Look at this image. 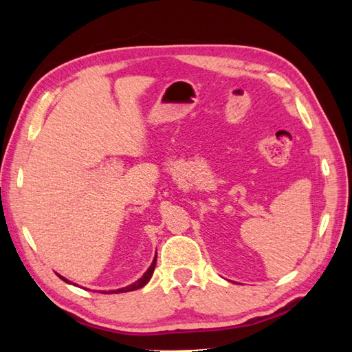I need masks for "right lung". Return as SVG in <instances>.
I'll list each match as a JSON object with an SVG mask.
<instances>
[{
    "label": "right lung",
    "instance_id": "1",
    "mask_svg": "<svg viewBox=\"0 0 352 352\" xmlns=\"http://www.w3.org/2000/svg\"><path fill=\"white\" fill-rule=\"evenodd\" d=\"M155 263H157V255H155V258L153 260V263H151V265H150V269H148V270L144 273L142 278L138 279L135 283H132V285H129V286H126V287H122V289H116V291H101V292H102V294H119V292H131V291L140 289V287L145 286L148 282H150L151 276H153V273H154V269H155ZM57 276H58V278H60L61 280H65L66 283H72L70 280H67L66 278H63V276H60L58 273H57ZM73 285H74V283H73Z\"/></svg>",
    "mask_w": 352,
    "mask_h": 352
}]
</instances>
